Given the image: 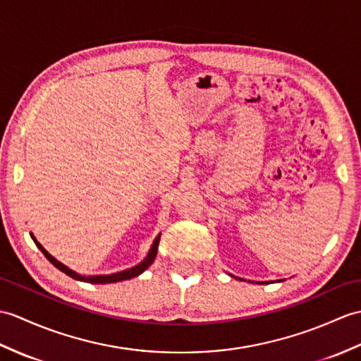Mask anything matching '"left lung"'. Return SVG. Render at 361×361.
<instances>
[{"instance_id":"1","label":"left lung","mask_w":361,"mask_h":361,"mask_svg":"<svg viewBox=\"0 0 361 361\" xmlns=\"http://www.w3.org/2000/svg\"><path fill=\"white\" fill-rule=\"evenodd\" d=\"M238 280H243V279H238ZM243 281H245V280H243ZM280 281H283V280H280ZM263 283L266 284V283H269V281H263Z\"/></svg>"}]
</instances>
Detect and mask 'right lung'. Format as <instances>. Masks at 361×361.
<instances>
[{"label": "right lung", "mask_w": 361, "mask_h": 361, "mask_svg": "<svg viewBox=\"0 0 361 361\" xmlns=\"http://www.w3.org/2000/svg\"><path fill=\"white\" fill-rule=\"evenodd\" d=\"M30 237L33 240V243H35L37 247L41 250V252L44 254V257L49 259L50 263H52L56 269H60L61 272H64L66 275L72 276V279L75 280H80V281H85V283H92V284H106V283H118V281H123V280H130L133 279V276H138L140 274L145 272L147 267L154 263V259L157 257V250H158V243H160V237L161 233H158L157 238L154 240L152 246H150L147 255L145 257V259L142 262H140L138 264L129 267V269H124V271H120V272H115V274H106V275H81L78 272L72 271L71 267H67L66 264H63L61 262H58V259L55 257L50 255L47 250L39 245L38 240L35 238V235L30 232Z\"/></svg>", "instance_id": "add662e5"}]
</instances>
